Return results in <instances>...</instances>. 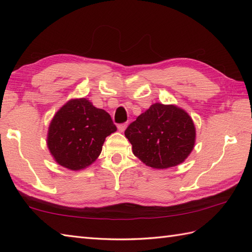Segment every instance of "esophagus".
<instances>
[{
    "label": "esophagus",
    "mask_w": 252,
    "mask_h": 252,
    "mask_svg": "<svg viewBox=\"0 0 252 252\" xmlns=\"http://www.w3.org/2000/svg\"><path fill=\"white\" fill-rule=\"evenodd\" d=\"M126 126H127V123H126V122H125V123H120V125H118V129H119V131H120V132H123V131L126 130Z\"/></svg>",
    "instance_id": "1"
}]
</instances>
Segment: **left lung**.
I'll list each match as a JSON object with an SVG mask.
<instances>
[{"instance_id":"1","label":"left lung","mask_w":252,"mask_h":252,"mask_svg":"<svg viewBox=\"0 0 252 252\" xmlns=\"http://www.w3.org/2000/svg\"><path fill=\"white\" fill-rule=\"evenodd\" d=\"M133 154L146 165L167 169L184 161L194 148L195 126L186 111L156 103L125 131Z\"/></svg>"}]
</instances>
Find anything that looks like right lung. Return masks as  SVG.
Returning a JSON list of instances; mask_svg holds the SVG:
<instances>
[{"instance_id": "obj_1", "label": "right lung", "mask_w": 252, "mask_h": 252, "mask_svg": "<svg viewBox=\"0 0 252 252\" xmlns=\"http://www.w3.org/2000/svg\"><path fill=\"white\" fill-rule=\"evenodd\" d=\"M117 130L108 112L87 98L69 100L50 125L47 146L61 165L80 170L99 156L105 138Z\"/></svg>"}]
</instances>
